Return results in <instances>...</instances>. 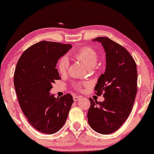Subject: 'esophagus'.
Returning <instances> with one entry per match:
<instances>
[{
  "label": "esophagus",
  "instance_id": "obj_1",
  "mask_svg": "<svg viewBox=\"0 0 154 154\" xmlns=\"http://www.w3.org/2000/svg\"><path fill=\"white\" fill-rule=\"evenodd\" d=\"M82 97L80 96V95H74L73 96V99L75 101H77V100H79V99H81Z\"/></svg>",
  "mask_w": 154,
  "mask_h": 154
}]
</instances>
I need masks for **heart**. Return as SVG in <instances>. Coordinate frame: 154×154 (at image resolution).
Here are the masks:
<instances>
[{
	"label": "heart",
	"mask_w": 154,
	"mask_h": 154,
	"mask_svg": "<svg viewBox=\"0 0 154 154\" xmlns=\"http://www.w3.org/2000/svg\"><path fill=\"white\" fill-rule=\"evenodd\" d=\"M73 56L89 69L95 67L98 63V56L96 51L90 47L81 48L78 49L73 54ZM69 65V60L66 56H63L59 60L57 63V69L61 75H66L67 71H68ZM85 85V83L78 82L75 84V86L76 88L79 89V88H82Z\"/></svg>",
	"instance_id": "heart-1"
}]
</instances>
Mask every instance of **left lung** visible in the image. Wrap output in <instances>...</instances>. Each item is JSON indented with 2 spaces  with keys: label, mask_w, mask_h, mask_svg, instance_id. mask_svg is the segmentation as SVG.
<instances>
[{
  "label": "left lung",
  "mask_w": 154,
  "mask_h": 154,
  "mask_svg": "<svg viewBox=\"0 0 154 154\" xmlns=\"http://www.w3.org/2000/svg\"><path fill=\"white\" fill-rule=\"evenodd\" d=\"M103 45L106 57L104 74L98 79L95 94L104 100L89 98L88 121L93 130L107 135L116 131L131 113L137 93V72L135 60L126 49L106 37L93 39Z\"/></svg>",
  "instance_id": "8db88e82"
}]
</instances>
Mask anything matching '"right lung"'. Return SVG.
Instances as JSON below:
<instances>
[{"instance_id":"right-lung-1","label":"right lung","mask_w":154,"mask_h":154,"mask_svg":"<svg viewBox=\"0 0 154 154\" xmlns=\"http://www.w3.org/2000/svg\"><path fill=\"white\" fill-rule=\"evenodd\" d=\"M71 44L41 41L28 48L16 66L14 84L22 112L39 132L54 134L63 127L74 100L70 94L55 98L52 84L61 79L56 69Z\"/></svg>"}]
</instances>
